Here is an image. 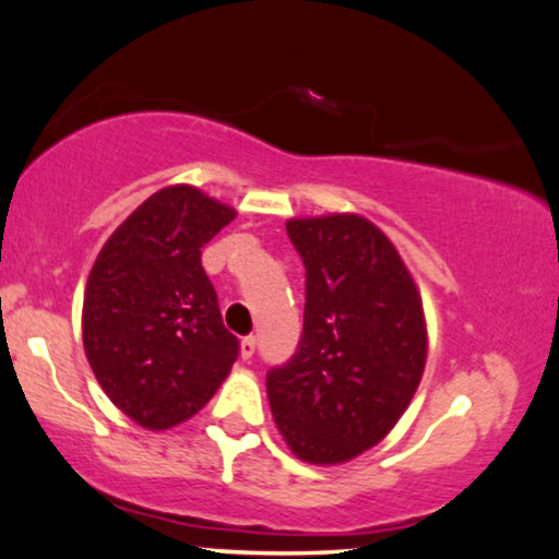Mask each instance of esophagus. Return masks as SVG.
I'll use <instances>...</instances> for the list:
<instances>
[{"instance_id": "34e87169", "label": "esophagus", "mask_w": 559, "mask_h": 559, "mask_svg": "<svg viewBox=\"0 0 559 559\" xmlns=\"http://www.w3.org/2000/svg\"><path fill=\"white\" fill-rule=\"evenodd\" d=\"M253 355H255V336H246V340L240 342V357L250 359Z\"/></svg>"}]
</instances>
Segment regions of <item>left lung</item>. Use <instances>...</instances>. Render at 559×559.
I'll use <instances>...</instances> for the list:
<instances>
[{"instance_id": "left-lung-1", "label": "left lung", "mask_w": 559, "mask_h": 559, "mask_svg": "<svg viewBox=\"0 0 559 559\" xmlns=\"http://www.w3.org/2000/svg\"><path fill=\"white\" fill-rule=\"evenodd\" d=\"M286 230L306 269L304 334L265 392L296 459L336 466L380 443L411 405L426 311L397 248L367 217H290Z\"/></svg>"}]
</instances>
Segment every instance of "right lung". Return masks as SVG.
<instances>
[{
    "mask_svg": "<svg viewBox=\"0 0 559 559\" xmlns=\"http://www.w3.org/2000/svg\"><path fill=\"white\" fill-rule=\"evenodd\" d=\"M235 215L198 187H164L116 227L93 263L85 357L108 400L141 428L190 420L238 359L200 261L204 242Z\"/></svg>",
    "mask_w": 559,
    "mask_h": 559,
    "instance_id": "obj_1",
    "label": "right lung"
}]
</instances>
